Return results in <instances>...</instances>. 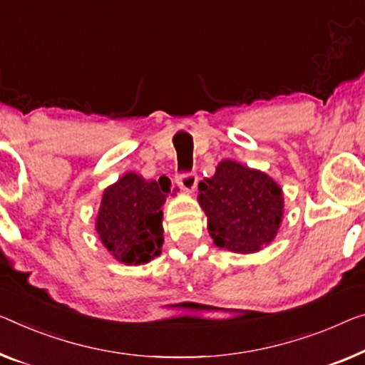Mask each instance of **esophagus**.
Listing matches in <instances>:
<instances>
[{
	"instance_id": "esophagus-1",
	"label": "esophagus",
	"mask_w": 365,
	"mask_h": 365,
	"mask_svg": "<svg viewBox=\"0 0 365 365\" xmlns=\"http://www.w3.org/2000/svg\"><path fill=\"white\" fill-rule=\"evenodd\" d=\"M175 180H177L178 187L183 188L185 192H193V190L197 188L198 177H197V173H193V172H180V173H177Z\"/></svg>"
}]
</instances>
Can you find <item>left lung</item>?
Listing matches in <instances>:
<instances>
[{"mask_svg":"<svg viewBox=\"0 0 365 365\" xmlns=\"http://www.w3.org/2000/svg\"><path fill=\"white\" fill-rule=\"evenodd\" d=\"M198 190L216 246L232 252H255L274 241L284 197L279 185L264 172L222 160L213 177L198 183Z\"/></svg>","mask_w":365,"mask_h":365,"instance_id":"8db88e82","label":"left lung"}]
</instances>
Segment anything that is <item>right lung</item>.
<instances>
[{
    "mask_svg": "<svg viewBox=\"0 0 365 365\" xmlns=\"http://www.w3.org/2000/svg\"><path fill=\"white\" fill-rule=\"evenodd\" d=\"M168 192V185L144 180L133 172L105 190L96 231L119 262L145 264L160 254L164 242L160 208Z\"/></svg>",
    "mask_w": 365,
    "mask_h": 365,
    "instance_id": "right-lung-1",
    "label": "right lung"
}]
</instances>
